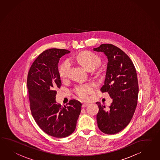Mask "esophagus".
Wrapping results in <instances>:
<instances>
[{
  "mask_svg": "<svg viewBox=\"0 0 160 160\" xmlns=\"http://www.w3.org/2000/svg\"><path fill=\"white\" fill-rule=\"evenodd\" d=\"M88 105H89V103H84L82 104V108H85V107L87 106Z\"/></svg>",
  "mask_w": 160,
  "mask_h": 160,
  "instance_id": "esophagus-1",
  "label": "esophagus"
}]
</instances>
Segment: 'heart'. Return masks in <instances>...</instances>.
I'll use <instances>...</instances> for the list:
<instances>
[{
	"instance_id": "b5f03b06",
	"label": "heart",
	"mask_w": 160,
	"mask_h": 160,
	"mask_svg": "<svg viewBox=\"0 0 160 160\" xmlns=\"http://www.w3.org/2000/svg\"><path fill=\"white\" fill-rule=\"evenodd\" d=\"M76 59L82 65L88 70H93L100 65L101 61L97 55L90 51H84L78 54ZM70 69V62L66 60L59 66L58 72L59 76L62 80L68 78ZM96 88L94 82L82 84L76 86L73 91L78 97L82 99H86L88 95L91 94Z\"/></svg>"
}]
</instances>
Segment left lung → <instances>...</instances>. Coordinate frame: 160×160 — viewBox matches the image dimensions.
I'll use <instances>...</instances> for the list:
<instances>
[{"label": "left lung", "mask_w": 160, "mask_h": 160, "mask_svg": "<svg viewBox=\"0 0 160 160\" xmlns=\"http://www.w3.org/2000/svg\"><path fill=\"white\" fill-rule=\"evenodd\" d=\"M94 51L104 52L108 59L101 91L108 92L113 99L108 111L100 102L96 103L98 126L102 132L113 135L125 128L135 113L139 92L137 71L128 56L113 44H102Z\"/></svg>", "instance_id": "left-lung-1"}]
</instances>
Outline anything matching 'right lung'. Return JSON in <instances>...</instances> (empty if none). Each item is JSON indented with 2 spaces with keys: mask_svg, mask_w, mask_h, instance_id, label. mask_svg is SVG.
I'll return each mask as SVG.
<instances>
[{
  "mask_svg": "<svg viewBox=\"0 0 160 160\" xmlns=\"http://www.w3.org/2000/svg\"><path fill=\"white\" fill-rule=\"evenodd\" d=\"M70 51L50 48L39 55L28 74L32 115L39 127L51 137L62 138L74 132L82 104L72 99L66 106L57 103L55 88H60L59 61Z\"/></svg>",
  "mask_w": 160,
  "mask_h": 160,
  "instance_id": "add662e5",
  "label": "right lung"
}]
</instances>
